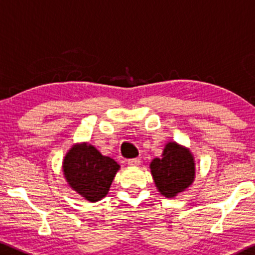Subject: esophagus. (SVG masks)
<instances>
[{"label":"esophagus","instance_id":"34e87169","mask_svg":"<svg viewBox=\"0 0 255 255\" xmlns=\"http://www.w3.org/2000/svg\"><path fill=\"white\" fill-rule=\"evenodd\" d=\"M140 158H131V159H128V164L130 166H138V165H140Z\"/></svg>","mask_w":255,"mask_h":255}]
</instances>
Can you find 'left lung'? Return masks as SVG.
<instances>
[{
  "instance_id": "8db88e82",
  "label": "left lung",
  "mask_w": 255,
  "mask_h": 255,
  "mask_svg": "<svg viewBox=\"0 0 255 255\" xmlns=\"http://www.w3.org/2000/svg\"><path fill=\"white\" fill-rule=\"evenodd\" d=\"M149 168L159 194L174 198L193 185L195 180V158L189 148L175 141L165 144L160 158L151 160Z\"/></svg>"
}]
</instances>
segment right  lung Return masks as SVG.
<instances>
[{
  "label": "right lung",
  "mask_w": 255,
  "mask_h": 255,
  "mask_svg": "<svg viewBox=\"0 0 255 255\" xmlns=\"http://www.w3.org/2000/svg\"><path fill=\"white\" fill-rule=\"evenodd\" d=\"M120 167L114 159L101 155L88 142L73 144L62 160V172L68 186L91 203L107 196Z\"/></svg>",
  "instance_id": "right-lung-1"
}]
</instances>
